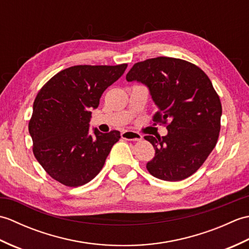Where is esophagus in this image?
Here are the masks:
<instances>
[{
    "instance_id": "esophagus-1",
    "label": "esophagus",
    "mask_w": 249,
    "mask_h": 249,
    "mask_svg": "<svg viewBox=\"0 0 249 249\" xmlns=\"http://www.w3.org/2000/svg\"><path fill=\"white\" fill-rule=\"evenodd\" d=\"M122 138L125 140H130V141H140L142 140V137L139 133H136V131H131V130H126L124 133H122Z\"/></svg>"
}]
</instances>
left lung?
Returning a JSON list of instances; mask_svg holds the SVG:
<instances>
[{
  "instance_id": "1",
  "label": "left lung",
  "mask_w": 249,
  "mask_h": 249,
  "mask_svg": "<svg viewBox=\"0 0 249 249\" xmlns=\"http://www.w3.org/2000/svg\"><path fill=\"white\" fill-rule=\"evenodd\" d=\"M126 80L149 88L158 111L153 121L167 125V136H145L155 156L146 163L153 177L176 182L202 166L217 143L221 104L206 73L193 63L158 56L138 62Z\"/></svg>"
}]
</instances>
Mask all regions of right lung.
<instances>
[{
	"mask_svg": "<svg viewBox=\"0 0 249 249\" xmlns=\"http://www.w3.org/2000/svg\"><path fill=\"white\" fill-rule=\"evenodd\" d=\"M127 64L77 65L52 77L37 94L29 131L34 156L49 176L65 186L78 187L97 176L119 130L93 128L92 110L105 89L123 75Z\"/></svg>",
	"mask_w": 249,
	"mask_h": 249,
	"instance_id": "add662e5",
	"label": "right lung"
}]
</instances>
